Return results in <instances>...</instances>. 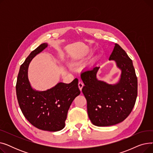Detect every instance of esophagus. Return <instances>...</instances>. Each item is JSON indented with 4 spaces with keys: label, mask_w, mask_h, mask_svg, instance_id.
<instances>
[{
    "label": "esophagus",
    "mask_w": 153,
    "mask_h": 153,
    "mask_svg": "<svg viewBox=\"0 0 153 153\" xmlns=\"http://www.w3.org/2000/svg\"><path fill=\"white\" fill-rule=\"evenodd\" d=\"M78 86H79V88L80 91H82V87H83V86H84L83 82H81V81H79V83H78Z\"/></svg>",
    "instance_id": "34e87169"
}]
</instances>
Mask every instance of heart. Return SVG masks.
Instances as JSON below:
<instances>
[{
    "instance_id": "obj_1",
    "label": "heart",
    "mask_w": 153,
    "mask_h": 153,
    "mask_svg": "<svg viewBox=\"0 0 153 153\" xmlns=\"http://www.w3.org/2000/svg\"><path fill=\"white\" fill-rule=\"evenodd\" d=\"M91 54V51H89V52H88L87 53V54ZM87 56V55H86ZM77 61H75V62H76Z\"/></svg>"
}]
</instances>
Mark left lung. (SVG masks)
<instances>
[{
  "label": "left lung",
  "instance_id": "left-lung-1",
  "mask_svg": "<svg viewBox=\"0 0 153 153\" xmlns=\"http://www.w3.org/2000/svg\"><path fill=\"white\" fill-rule=\"evenodd\" d=\"M109 61H114L121 71L118 81L108 84L99 80V66L81 73L84 85L82 91L87 100V114L97 126L115 125L130 115L137 97L138 80L132 60L119 45L115 43Z\"/></svg>",
  "mask_w": 153,
  "mask_h": 153
}]
</instances>
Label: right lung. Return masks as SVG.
<instances>
[{
	"label": "right lung",
	"mask_w": 153,
	"mask_h": 153,
	"mask_svg": "<svg viewBox=\"0 0 153 153\" xmlns=\"http://www.w3.org/2000/svg\"><path fill=\"white\" fill-rule=\"evenodd\" d=\"M48 46L47 43L40 45L22 64L16 84V93L22 113L31 125L42 130L58 131L65 126L68 110L81 91L76 78L69 84L58 82L44 91H36L31 87L28 77L29 64L35 56Z\"/></svg>",
	"instance_id": "right-lung-1"
}]
</instances>
